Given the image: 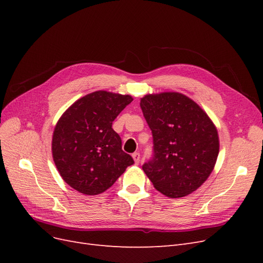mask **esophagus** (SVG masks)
I'll return each mask as SVG.
<instances>
[{"instance_id":"1","label":"esophagus","mask_w":263,"mask_h":263,"mask_svg":"<svg viewBox=\"0 0 263 263\" xmlns=\"http://www.w3.org/2000/svg\"><path fill=\"white\" fill-rule=\"evenodd\" d=\"M133 159H134L135 163L138 164L139 161H140V154H139V153H134V154H133Z\"/></svg>"}]
</instances>
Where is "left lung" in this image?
<instances>
[{
    "instance_id": "1",
    "label": "left lung",
    "mask_w": 263,
    "mask_h": 263,
    "mask_svg": "<svg viewBox=\"0 0 263 263\" xmlns=\"http://www.w3.org/2000/svg\"><path fill=\"white\" fill-rule=\"evenodd\" d=\"M140 107L153 133L155 153L142 170L165 196L194 192L216 163V126L200 105L179 92L147 94L140 99Z\"/></svg>"
}]
</instances>
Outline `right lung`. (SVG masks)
Here are the masks:
<instances>
[{"instance_id":"right-lung-1","label":"right lung","mask_w":263,"mask_h":263,"mask_svg":"<svg viewBox=\"0 0 263 263\" xmlns=\"http://www.w3.org/2000/svg\"><path fill=\"white\" fill-rule=\"evenodd\" d=\"M132 101L128 94L95 91L76 101L55 124L53 161L63 181L78 192L103 193L134 163L112 128L114 119Z\"/></svg>"}]
</instances>
